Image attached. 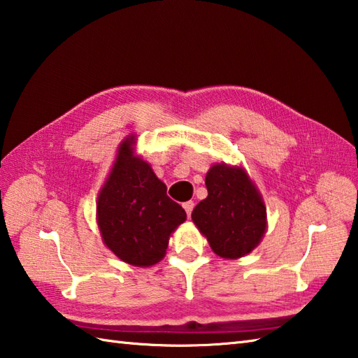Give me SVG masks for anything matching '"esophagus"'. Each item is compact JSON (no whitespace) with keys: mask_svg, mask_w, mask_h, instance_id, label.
Returning <instances> with one entry per match:
<instances>
[{"mask_svg":"<svg viewBox=\"0 0 358 358\" xmlns=\"http://www.w3.org/2000/svg\"><path fill=\"white\" fill-rule=\"evenodd\" d=\"M184 208H185V211H187V215L189 216V215H192V211H193V208H194V202H193V201H188V202H184Z\"/></svg>","mask_w":358,"mask_h":358,"instance_id":"obj_1","label":"esophagus"}]
</instances>
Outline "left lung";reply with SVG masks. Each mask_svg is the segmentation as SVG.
Here are the masks:
<instances>
[{
	"instance_id": "left-lung-1",
	"label": "left lung",
	"mask_w": 358,
	"mask_h": 358,
	"mask_svg": "<svg viewBox=\"0 0 358 358\" xmlns=\"http://www.w3.org/2000/svg\"><path fill=\"white\" fill-rule=\"evenodd\" d=\"M208 196L194 207L193 222L216 255L235 259L259 244L266 207L243 169L213 165L206 176Z\"/></svg>"
}]
</instances>
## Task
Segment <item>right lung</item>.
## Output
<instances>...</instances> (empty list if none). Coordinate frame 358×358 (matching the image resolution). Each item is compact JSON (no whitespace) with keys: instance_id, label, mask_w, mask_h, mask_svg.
Returning a JSON list of instances; mask_svg holds the SVG:
<instances>
[{"instance_id":"add662e5","label":"right lung","mask_w":358,"mask_h":358,"mask_svg":"<svg viewBox=\"0 0 358 358\" xmlns=\"http://www.w3.org/2000/svg\"><path fill=\"white\" fill-rule=\"evenodd\" d=\"M133 137L123 141L97 199V220L105 244L137 267L164 258L171 231L187 220L185 210L166 196L151 166L133 155Z\"/></svg>"}]
</instances>
